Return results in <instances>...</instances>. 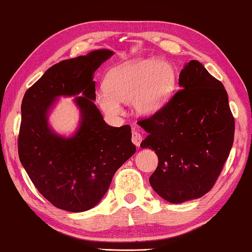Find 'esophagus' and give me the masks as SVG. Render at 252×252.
<instances>
[{"label": "esophagus", "instance_id": "obj_1", "mask_svg": "<svg viewBox=\"0 0 252 252\" xmlns=\"http://www.w3.org/2000/svg\"><path fill=\"white\" fill-rule=\"evenodd\" d=\"M143 141V135L138 131H133V136H131V142L134 143L136 146L141 145V143Z\"/></svg>", "mask_w": 252, "mask_h": 252}]
</instances>
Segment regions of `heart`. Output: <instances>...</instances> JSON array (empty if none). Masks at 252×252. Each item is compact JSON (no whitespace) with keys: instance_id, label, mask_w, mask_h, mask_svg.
I'll list each match as a JSON object with an SVG mask.
<instances>
[{"instance_id":"obj_1","label":"heart","mask_w":252,"mask_h":252,"mask_svg":"<svg viewBox=\"0 0 252 252\" xmlns=\"http://www.w3.org/2000/svg\"><path fill=\"white\" fill-rule=\"evenodd\" d=\"M176 71L168 62L138 60L122 65L108 77L107 86L96 92V102L110 116L121 115L122 101H134L141 113H152L171 95Z\"/></svg>"}]
</instances>
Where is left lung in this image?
<instances>
[{"label": "left lung", "instance_id": "1", "mask_svg": "<svg viewBox=\"0 0 252 252\" xmlns=\"http://www.w3.org/2000/svg\"><path fill=\"white\" fill-rule=\"evenodd\" d=\"M179 86L164 106L138 122L149 133L141 146L158 158L150 184L173 204L211 190L229 158L235 128L226 90L198 61L186 64Z\"/></svg>", "mask_w": 252, "mask_h": 252}]
</instances>
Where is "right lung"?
Wrapping results in <instances>:
<instances>
[{
	"label": "right lung",
	"mask_w": 252,
	"mask_h": 252,
	"mask_svg": "<svg viewBox=\"0 0 252 252\" xmlns=\"http://www.w3.org/2000/svg\"><path fill=\"white\" fill-rule=\"evenodd\" d=\"M108 49L65 60L49 67L25 94L18 153L34 187L50 204L67 212L95 206L115 172L136 151L129 125L104 123L95 99V69L113 55ZM82 93L76 99L83 115L74 137H57L49 129L47 111L59 95Z\"/></svg>",
	"instance_id": "obj_1"
}]
</instances>
